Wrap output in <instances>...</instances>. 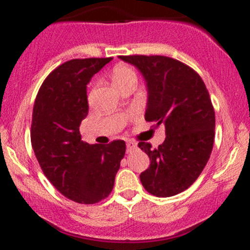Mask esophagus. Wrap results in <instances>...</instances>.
<instances>
[{"mask_svg": "<svg viewBox=\"0 0 250 250\" xmlns=\"http://www.w3.org/2000/svg\"><path fill=\"white\" fill-rule=\"evenodd\" d=\"M125 145H127V151H128V153H130V151H133L134 149H136V147H137L136 143H135L134 141H131V140H128Z\"/></svg>", "mask_w": 250, "mask_h": 250, "instance_id": "esophagus-1", "label": "esophagus"}]
</instances>
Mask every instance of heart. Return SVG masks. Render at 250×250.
I'll return each instance as SVG.
<instances>
[{
    "mask_svg": "<svg viewBox=\"0 0 250 250\" xmlns=\"http://www.w3.org/2000/svg\"><path fill=\"white\" fill-rule=\"evenodd\" d=\"M135 71L131 68L125 67V65H121V67H117L113 71V81L116 84L127 81L129 79H135Z\"/></svg>",
    "mask_w": 250,
    "mask_h": 250,
    "instance_id": "1",
    "label": "heart"
}]
</instances>
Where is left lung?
I'll list each match as a JSON object with an SVG mask.
<instances>
[{
  "label": "left lung",
  "mask_w": 250,
  "mask_h": 250,
  "mask_svg": "<svg viewBox=\"0 0 250 250\" xmlns=\"http://www.w3.org/2000/svg\"><path fill=\"white\" fill-rule=\"evenodd\" d=\"M140 71L147 88L145 119L165 125L156 149L139 142L150 165L140 175L146 190L157 197L182 193L196 181L213 150L215 113L205 82L188 65L167 56H119Z\"/></svg>",
  "instance_id": "left-lung-1"
}]
</instances>
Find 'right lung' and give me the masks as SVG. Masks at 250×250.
Masks as SVG:
<instances>
[{
    "label": "right lung",
    "mask_w": 250,
    "mask_h": 250,
    "mask_svg": "<svg viewBox=\"0 0 250 250\" xmlns=\"http://www.w3.org/2000/svg\"><path fill=\"white\" fill-rule=\"evenodd\" d=\"M108 59L70 60L51 71L37 94L31 146L43 173L69 200L94 205L111 193L125 153L121 140L88 145L80 125L88 115L87 84Z\"/></svg>",
    "instance_id": "right-lung-1"
}]
</instances>
